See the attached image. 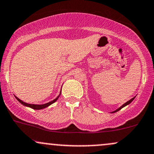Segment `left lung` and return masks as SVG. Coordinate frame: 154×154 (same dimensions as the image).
<instances>
[{"instance_id":"left-lung-1","label":"left lung","mask_w":154,"mask_h":154,"mask_svg":"<svg viewBox=\"0 0 154 154\" xmlns=\"http://www.w3.org/2000/svg\"><path fill=\"white\" fill-rule=\"evenodd\" d=\"M135 97H133L132 99H131V100H128V102H126V103H124V104H123V105H122V106H120V107H119V108H118V109H117V110H115V111H112V112H111V113H114V112H118V110H120V109H122V108H123V107H125V106H126V105H129V104H130V103H131V102H132V101L133 100L135 99Z\"/></svg>"}]
</instances>
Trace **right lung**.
Listing matches in <instances>:
<instances>
[{"instance_id":"obj_1","label":"right lung","mask_w":154,"mask_h":154,"mask_svg":"<svg viewBox=\"0 0 154 154\" xmlns=\"http://www.w3.org/2000/svg\"><path fill=\"white\" fill-rule=\"evenodd\" d=\"M60 95H61V92H60V94H59V95L58 96V97H57L56 98V99L53 100L52 101L49 102V103H46V104H43V105H34V104H29V103H24V102H23V101H22V100H20L19 98H18L17 97H16V96H15V97H16V99H17V100H18V102H19V103H21L22 105H25V106H26V107H31V108H32V109H34V110H41V109H44V108H45V107H48V106H49L50 105L53 104L54 103H55V102H56V101L57 100H58V98H59V96H60Z\"/></svg>"}]
</instances>
